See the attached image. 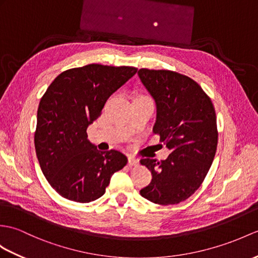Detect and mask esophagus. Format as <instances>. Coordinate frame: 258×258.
Wrapping results in <instances>:
<instances>
[{"instance_id":"34e87169","label":"esophagus","mask_w":258,"mask_h":258,"mask_svg":"<svg viewBox=\"0 0 258 258\" xmlns=\"http://www.w3.org/2000/svg\"><path fill=\"white\" fill-rule=\"evenodd\" d=\"M139 165V159H136L133 156H128V166L133 167V166H137Z\"/></svg>"}]
</instances>
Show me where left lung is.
<instances>
[{"instance_id": "8db88e82", "label": "left lung", "mask_w": 258, "mask_h": 258, "mask_svg": "<svg viewBox=\"0 0 258 258\" xmlns=\"http://www.w3.org/2000/svg\"><path fill=\"white\" fill-rule=\"evenodd\" d=\"M137 74L156 103L153 132L170 151L165 160L141 159L153 179L140 194L157 205H177L195 194L212 165L218 146L214 106L187 76L145 68Z\"/></svg>"}]
</instances>
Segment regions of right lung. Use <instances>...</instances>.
<instances>
[{
    "mask_svg": "<svg viewBox=\"0 0 258 258\" xmlns=\"http://www.w3.org/2000/svg\"><path fill=\"white\" fill-rule=\"evenodd\" d=\"M137 73L134 67L98 63L66 70L40 99L35 149L47 181L66 199L88 203L105 192L114 172L127 164L115 149L100 152L87 128L106 100Z\"/></svg>",
    "mask_w": 258,
    "mask_h": 258,
    "instance_id": "obj_1",
    "label": "right lung"
}]
</instances>
